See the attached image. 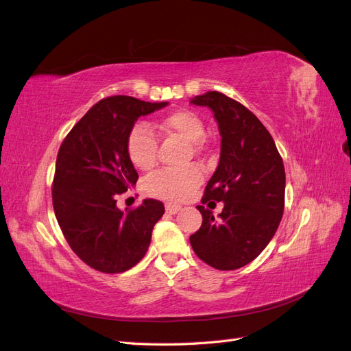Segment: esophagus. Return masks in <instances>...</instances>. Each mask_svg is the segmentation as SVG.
<instances>
[{
    "label": "esophagus",
    "instance_id": "esophagus-1",
    "mask_svg": "<svg viewBox=\"0 0 351 351\" xmlns=\"http://www.w3.org/2000/svg\"><path fill=\"white\" fill-rule=\"evenodd\" d=\"M182 209V206L180 205H176V204H165V210L168 212V214H177V212Z\"/></svg>",
    "mask_w": 351,
    "mask_h": 351
}]
</instances>
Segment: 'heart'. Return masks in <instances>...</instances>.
<instances>
[{
    "instance_id": "1",
    "label": "heart",
    "mask_w": 351,
    "mask_h": 351,
    "mask_svg": "<svg viewBox=\"0 0 351 351\" xmlns=\"http://www.w3.org/2000/svg\"><path fill=\"white\" fill-rule=\"evenodd\" d=\"M158 129L165 134L182 137L199 147L197 141L205 134V123L193 111L177 110L162 117L158 121ZM125 151L130 162L137 169H151L158 161V139L145 127L136 125L127 134ZM202 180L204 174L196 165L165 168L145 180V192L152 197L180 202L192 195Z\"/></svg>"
}]
</instances>
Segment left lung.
Returning a JSON list of instances; mask_svg holds the SVG:
<instances>
[{"label": "left lung", "instance_id": "obj_1", "mask_svg": "<svg viewBox=\"0 0 351 351\" xmlns=\"http://www.w3.org/2000/svg\"><path fill=\"white\" fill-rule=\"evenodd\" d=\"M192 104L214 111L221 133L217 171L202 204L224 202L219 218L199 205L202 227L190 236L197 258L221 271L239 269L259 256L284 212L285 171L272 136L256 115L224 93L199 95Z\"/></svg>", "mask_w": 351, "mask_h": 351}]
</instances>
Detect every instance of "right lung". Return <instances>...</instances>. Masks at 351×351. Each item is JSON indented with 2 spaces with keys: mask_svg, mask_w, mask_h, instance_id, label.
I'll return each instance as SVG.
<instances>
[{
  "mask_svg": "<svg viewBox=\"0 0 351 351\" xmlns=\"http://www.w3.org/2000/svg\"><path fill=\"white\" fill-rule=\"evenodd\" d=\"M165 105L125 95L104 98L74 124L60 146L52 182L58 226L71 250L99 272L119 274L134 267L165 210L155 199H145L125 212L117 208V196L139 178L127 156V134L141 115Z\"/></svg>",
  "mask_w": 351,
  "mask_h": 351,
  "instance_id": "obj_1",
  "label": "right lung"
}]
</instances>
